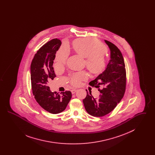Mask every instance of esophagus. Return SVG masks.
<instances>
[{
  "instance_id": "1",
  "label": "esophagus",
  "mask_w": 155,
  "mask_h": 155,
  "mask_svg": "<svg viewBox=\"0 0 155 155\" xmlns=\"http://www.w3.org/2000/svg\"><path fill=\"white\" fill-rule=\"evenodd\" d=\"M77 89H72V90H71V92L72 94H75V93L77 92Z\"/></svg>"
}]
</instances>
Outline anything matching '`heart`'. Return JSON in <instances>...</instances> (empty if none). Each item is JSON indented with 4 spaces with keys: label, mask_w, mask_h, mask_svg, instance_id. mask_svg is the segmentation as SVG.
Wrapping results in <instances>:
<instances>
[{
    "label": "heart",
    "mask_w": 155,
    "mask_h": 155,
    "mask_svg": "<svg viewBox=\"0 0 155 155\" xmlns=\"http://www.w3.org/2000/svg\"><path fill=\"white\" fill-rule=\"evenodd\" d=\"M73 48L77 53L85 58V64L91 73L98 74L103 72L106 67L105 54L107 49L97 39L92 38L78 39L74 41ZM68 54L66 48H61L56 54V66H63L66 63ZM87 78V73L81 71L71 75L69 82L72 85L77 87Z\"/></svg>",
    "instance_id": "obj_1"
}]
</instances>
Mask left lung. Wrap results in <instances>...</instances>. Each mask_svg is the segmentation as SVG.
<instances>
[{"label": "left lung", "instance_id": "8db88e82", "mask_svg": "<svg viewBox=\"0 0 155 155\" xmlns=\"http://www.w3.org/2000/svg\"><path fill=\"white\" fill-rule=\"evenodd\" d=\"M110 49V60L107 68L89 84L98 89L99 96L95 98L87 91L83 99L85 110L94 117H103L116 107L123 97L126 88V70L121 52L110 41L104 40Z\"/></svg>", "mask_w": 155, "mask_h": 155}]
</instances>
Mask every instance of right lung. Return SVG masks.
I'll use <instances>...</instances> for the list:
<instances>
[{
    "instance_id": "obj_1",
    "label": "right lung",
    "mask_w": 155,
    "mask_h": 155,
    "mask_svg": "<svg viewBox=\"0 0 155 155\" xmlns=\"http://www.w3.org/2000/svg\"><path fill=\"white\" fill-rule=\"evenodd\" d=\"M61 42L54 38L44 45L35 53L31 64V88L41 107L52 114L64 110L71 98V92H52L48 82L56 77L53 64Z\"/></svg>"
}]
</instances>
